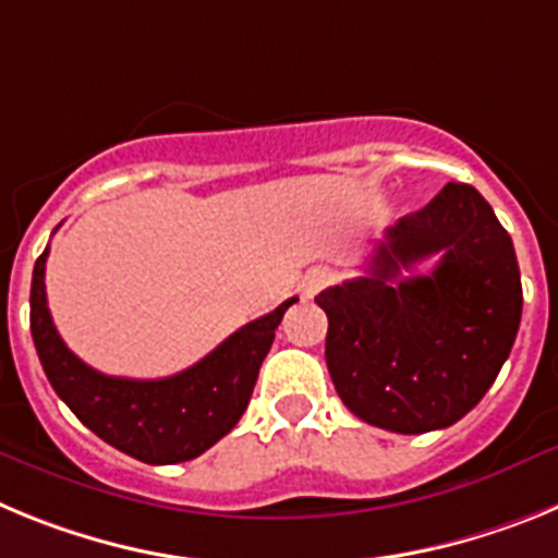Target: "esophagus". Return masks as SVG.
<instances>
[{"label": "esophagus", "mask_w": 558, "mask_h": 558, "mask_svg": "<svg viewBox=\"0 0 558 558\" xmlns=\"http://www.w3.org/2000/svg\"><path fill=\"white\" fill-rule=\"evenodd\" d=\"M327 284H332V274L327 268H313L302 276V282H299V290H302L304 299H313L315 293H322Z\"/></svg>", "instance_id": "obj_1"}]
</instances>
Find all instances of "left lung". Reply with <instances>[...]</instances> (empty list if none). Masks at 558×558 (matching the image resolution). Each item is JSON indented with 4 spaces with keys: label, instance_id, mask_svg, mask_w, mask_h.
I'll return each mask as SVG.
<instances>
[{
    "label": "left lung",
    "instance_id": "8db88e82",
    "mask_svg": "<svg viewBox=\"0 0 558 558\" xmlns=\"http://www.w3.org/2000/svg\"><path fill=\"white\" fill-rule=\"evenodd\" d=\"M430 255V275L410 274ZM315 302L329 318L327 368L343 405L413 436L456 425L492 388L520 329V265L481 192L447 184L388 226L366 276Z\"/></svg>",
    "mask_w": 558,
    "mask_h": 558
}]
</instances>
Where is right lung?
I'll return each mask as SVG.
<instances>
[{
    "instance_id": "1",
    "label": "right lung",
    "mask_w": 558,
    "mask_h": 558,
    "mask_svg": "<svg viewBox=\"0 0 558 558\" xmlns=\"http://www.w3.org/2000/svg\"><path fill=\"white\" fill-rule=\"evenodd\" d=\"M49 248L36 259L29 288V332L49 386L92 433L145 463H181L218 445L248 408L276 327L299 299L236 329L195 366L161 379L108 377L86 366L58 335L47 307Z\"/></svg>"
}]
</instances>
